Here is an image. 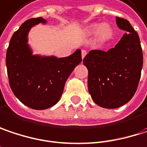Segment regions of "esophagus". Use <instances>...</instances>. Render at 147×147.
<instances>
[{"instance_id":"1","label":"esophagus","mask_w":147,"mask_h":147,"mask_svg":"<svg viewBox=\"0 0 147 147\" xmlns=\"http://www.w3.org/2000/svg\"><path fill=\"white\" fill-rule=\"evenodd\" d=\"M86 55H87V51L85 49H82V59L86 56Z\"/></svg>"}]
</instances>
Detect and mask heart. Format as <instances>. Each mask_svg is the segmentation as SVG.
Instances as JSON below:
<instances>
[{
	"instance_id": "b5f03b06",
	"label": "heart",
	"mask_w": 147,
	"mask_h": 147,
	"mask_svg": "<svg viewBox=\"0 0 147 147\" xmlns=\"http://www.w3.org/2000/svg\"><path fill=\"white\" fill-rule=\"evenodd\" d=\"M97 29H98V34H99V36H101V37H106L108 35V34L109 33V30H110L109 26L108 24H102L100 27H99V28H98V25L92 26V28H91L90 30H91V32L94 33Z\"/></svg>"
}]
</instances>
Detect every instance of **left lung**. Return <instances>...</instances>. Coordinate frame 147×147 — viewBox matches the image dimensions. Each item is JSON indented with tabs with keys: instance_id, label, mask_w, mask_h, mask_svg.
<instances>
[{
	"instance_id": "1",
	"label": "left lung",
	"mask_w": 147,
	"mask_h": 147,
	"mask_svg": "<svg viewBox=\"0 0 147 147\" xmlns=\"http://www.w3.org/2000/svg\"><path fill=\"white\" fill-rule=\"evenodd\" d=\"M116 23L127 33L115 47L108 51L91 50L83 59L89 93L96 104L105 109L119 108L133 98L143 65L138 34L123 18L116 17Z\"/></svg>"
}]
</instances>
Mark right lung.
<instances>
[{
    "label": "right lung",
    "mask_w": 147,
    "mask_h": 147,
    "mask_svg": "<svg viewBox=\"0 0 147 147\" xmlns=\"http://www.w3.org/2000/svg\"><path fill=\"white\" fill-rule=\"evenodd\" d=\"M45 23L42 18L24 22L16 31L7 48L6 64L12 92L26 106L46 109L60 100L65 83L82 61L81 49L68 57L32 55L28 45V33L35 24Z\"/></svg>",
    "instance_id": "add662e5"
}]
</instances>
